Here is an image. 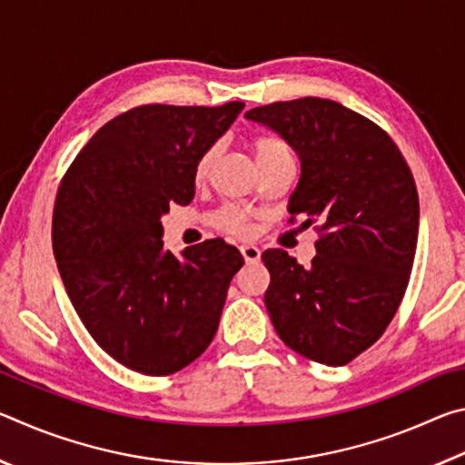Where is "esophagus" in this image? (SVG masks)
I'll return each mask as SVG.
<instances>
[{
  "label": "esophagus",
  "instance_id": "esophagus-1",
  "mask_svg": "<svg viewBox=\"0 0 465 465\" xmlns=\"http://www.w3.org/2000/svg\"><path fill=\"white\" fill-rule=\"evenodd\" d=\"M240 250H242V256H243V261H246L248 264L261 261V250H258L256 246H242Z\"/></svg>",
  "mask_w": 465,
  "mask_h": 465
}]
</instances>
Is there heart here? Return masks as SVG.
Masks as SVG:
<instances>
[{"mask_svg":"<svg viewBox=\"0 0 465 465\" xmlns=\"http://www.w3.org/2000/svg\"><path fill=\"white\" fill-rule=\"evenodd\" d=\"M252 149H254V153H256V162L264 160V157L274 155V153L287 152V147L282 145L279 139L266 137V135L252 139ZM217 152H219V147L211 145V147L204 149V152L199 157H196L194 170H193V178H194L196 184H203L204 180L209 178ZM213 223L219 227V230H223L225 233L238 235V238H243V235H248V232H250V223H248L246 215H243L242 211L235 209V207L219 209L217 213L213 215Z\"/></svg>","mask_w":465,"mask_h":465,"instance_id":"1","label":"heart"}]
</instances>
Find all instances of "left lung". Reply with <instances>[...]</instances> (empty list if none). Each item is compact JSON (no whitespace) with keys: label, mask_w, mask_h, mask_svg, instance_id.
<instances>
[{"label":"left lung","mask_w":465,"mask_h":465,"mask_svg":"<svg viewBox=\"0 0 465 465\" xmlns=\"http://www.w3.org/2000/svg\"><path fill=\"white\" fill-rule=\"evenodd\" d=\"M295 149L302 176L291 222L320 223L310 269L285 250L262 252L272 326L289 349L341 367L390 326L411 279L419 240V193L398 145L381 127L326 98L252 108Z\"/></svg>","instance_id":"8db88e82"}]
</instances>
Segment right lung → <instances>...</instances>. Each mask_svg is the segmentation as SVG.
<instances>
[{
  "instance_id": "right-lung-1",
  "label": "right lung",
  "mask_w": 465,
  "mask_h": 465,
  "mask_svg": "<svg viewBox=\"0 0 465 465\" xmlns=\"http://www.w3.org/2000/svg\"><path fill=\"white\" fill-rule=\"evenodd\" d=\"M243 102L145 104L96 131L63 176L53 252L94 341L143 375L176 373L213 341L240 250L222 238L163 250L162 215L194 199V162Z\"/></svg>"
}]
</instances>
